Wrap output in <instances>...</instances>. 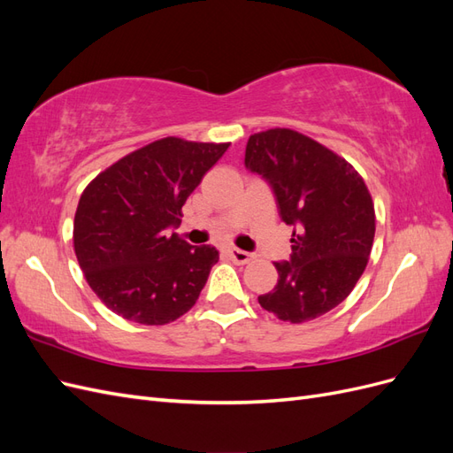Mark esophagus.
Returning <instances> with one entry per match:
<instances>
[{
    "instance_id": "obj_1",
    "label": "esophagus",
    "mask_w": 453,
    "mask_h": 453,
    "mask_svg": "<svg viewBox=\"0 0 453 453\" xmlns=\"http://www.w3.org/2000/svg\"><path fill=\"white\" fill-rule=\"evenodd\" d=\"M226 253H228L230 260H234L236 265H248L250 260L253 258V255H251V253H248V251H242V250H238V248H230Z\"/></svg>"
}]
</instances>
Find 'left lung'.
Segmentation results:
<instances>
[{"label":"left lung","instance_id":"obj_1","mask_svg":"<svg viewBox=\"0 0 453 453\" xmlns=\"http://www.w3.org/2000/svg\"><path fill=\"white\" fill-rule=\"evenodd\" d=\"M245 168L263 175L291 225V258L273 263L278 285L258 304L281 321L304 323L353 291L372 250L376 215L363 177L331 149L289 128L253 134Z\"/></svg>","mask_w":453,"mask_h":453}]
</instances>
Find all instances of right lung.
Instances as JSON below:
<instances>
[{"label":"right lung","instance_id":"1","mask_svg":"<svg viewBox=\"0 0 453 453\" xmlns=\"http://www.w3.org/2000/svg\"><path fill=\"white\" fill-rule=\"evenodd\" d=\"M228 145L164 138L122 157L83 190L75 255L90 289L120 318L166 325L196 304L219 251L170 230Z\"/></svg>","mask_w":453,"mask_h":453}]
</instances>
